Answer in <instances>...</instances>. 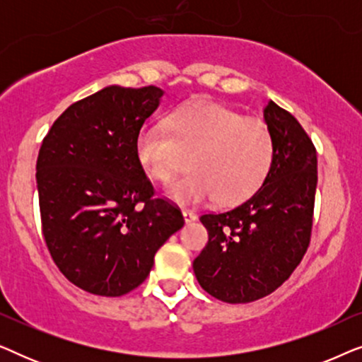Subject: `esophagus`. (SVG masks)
Here are the masks:
<instances>
[{"mask_svg":"<svg viewBox=\"0 0 362 362\" xmlns=\"http://www.w3.org/2000/svg\"><path fill=\"white\" fill-rule=\"evenodd\" d=\"M182 217H185V221H186V222H192V221H196V219H197L196 212L187 211V209L182 211Z\"/></svg>","mask_w":362,"mask_h":362,"instance_id":"obj_1","label":"esophagus"}]
</instances>
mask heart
I'll list each match as a JSON object with an SVG mask.
<instances>
[{"label":"heart","mask_w":362,"mask_h":362,"mask_svg":"<svg viewBox=\"0 0 362 362\" xmlns=\"http://www.w3.org/2000/svg\"><path fill=\"white\" fill-rule=\"evenodd\" d=\"M136 160L151 180L170 182L189 157L186 176L168 187L181 204L217 199L239 204L264 185L275 158L269 125L259 118L214 102L180 108L168 118V130L145 125L135 143Z\"/></svg>","instance_id":"b5f03b06"}]
</instances>
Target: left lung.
<instances>
[{
	"mask_svg": "<svg viewBox=\"0 0 362 362\" xmlns=\"http://www.w3.org/2000/svg\"><path fill=\"white\" fill-rule=\"evenodd\" d=\"M265 123L275 141L272 170L242 204L199 217L209 240L192 262L207 293L249 303L288 280L308 250L318 182L316 148L290 112L269 102Z\"/></svg>",
	"mask_w": 362,
	"mask_h": 362,
	"instance_id": "obj_1",
	"label": "left lung"
}]
</instances>
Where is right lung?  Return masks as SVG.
I'll return each mask as SVG.
<instances>
[{
  "instance_id": "obj_1",
  "label": "right lung",
  "mask_w": 362,
  "mask_h": 362,
  "mask_svg": "<svg viewBox=\"0 0 362 362\" xmlns=\"http://www.w3.org/2000/svg\"><path fill=\"white\" fill-rule=\"evenodd\" d=\"M161 95L155 86L107 87L72 103L42 140L36 181L44 242L62 275L88 293L135 290L158 249L185 226L136 160V135Z\"/></svg>"
}]
</instances>
